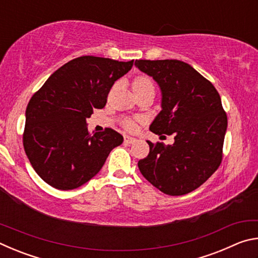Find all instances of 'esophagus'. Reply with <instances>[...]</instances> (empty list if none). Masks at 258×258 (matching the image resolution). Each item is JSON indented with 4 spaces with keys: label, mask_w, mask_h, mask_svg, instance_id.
<instances>
[{
    "label": "esophagus",
    "mask_w": 258,
    "mask_h": 258,
    "mask_svg": "<svg viewBox=\"0 0 258 258\" xmlns=\"http://www.w3.org/2000/svg\"><path fill=\"white\" fill-rule=\"evenodd\" d=\"M124 141H125V143H127V145H133V143L137 142V139L133 137H125Z\"/></svg>",
    "instance_id": "1"
}]
</instances>
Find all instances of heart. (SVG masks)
Segmentation results:
<instances>
[{"label":"heart","instance_id":"heart-1","mask_svg":"<svg viewBox=\"0 0 258 258\" xmlns=\"http://www.w3.org/2000/svg\"><path fill=\"white\" fill-rule=\"evenodd\" d=\"M146 86H154V83H152L151 78L148 76H145V75L138 76L133 82V89H140V87H146ZM123 125L130 131H133L135 128L134 120L130 119V118L124 119Z\"/></svg>","mask_w":258,"mask_h":258}]
</instances>
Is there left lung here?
Segmentation results:
<instances>
[{"instance_id": "left-lung-1", "label": "left lung", "mask_w": 258, "mask_h": 258, "mask_svg": "<svg viewBox=\"0 0 258 258\" xmlns=\"http://www.w3.org/2000/svg\"><path fill=\"white\" fill-rule=\"evenodd\" d=\"M140 71L158 83L161 111L150 125L155 134L172 135L174 143L147 141L149 155L140 172L157 189L182 196L206 182L221 165L228 117L211 82L180 60H135Z\"/></svg>"}]
</instances>
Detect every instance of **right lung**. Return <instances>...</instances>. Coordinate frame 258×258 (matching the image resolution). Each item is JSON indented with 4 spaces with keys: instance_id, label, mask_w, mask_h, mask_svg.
<instances>
[{
    "instance_id": "obj_1",
    "label": "right lung",
    "mask_w": 258,
    "mask_h": 258,
    "mask_svg": "<svg viewBox=\"0 0 258 258\" xmlns=\"http://www.w3.org/2000/svg\"><path fill=\"white\" fill-rule=\"evenodd\" d=\"M124 62L84 55L64 63L29 100L23 135L25 152L47 184L73 190L97 175L123 135L112 128L91 134L86 118L102 109L111 86L131 71Z\"/></svg>"
}]
</instances>
